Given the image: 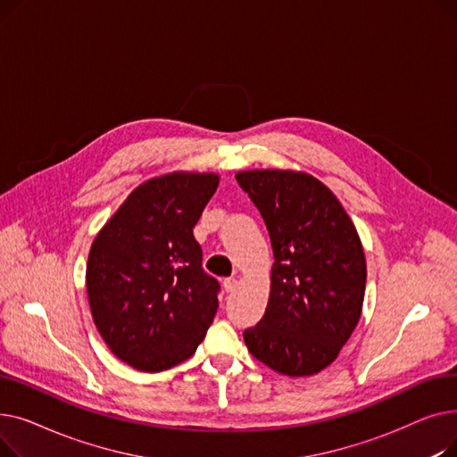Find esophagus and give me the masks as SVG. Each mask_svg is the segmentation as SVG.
<instances>
[{
    "instance_id": "1",
    "label": "esophagus",
    "mask_w": 457,
    "mask_h": 457,
    "mask_svg": "<svg viewBox=\"0 0 457 457\" xmlns=\"http://www.w3.org/2000/svg\"><path fill=\"white\" fill-rule=\"evenodd\" d=\"M237 285H238V281H237L235 278H226V279H224V289H226V293H233V291L237 289Z\"/></svg>"
}]
</instances>
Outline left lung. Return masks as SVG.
<instances>
[{"label": "left lung", "mask_w": 457, "mask_h": 457, "mask_svg": "<svg viewBox=\"0 0 457 457\" xmlns=\"http://www.w3.org/2000/svg\"><path fill=\"white\" fill-rule=\"evenodd\" d=\"M267 224L274 250L267 311L245 331L272 370L313 376L329 367L361 319L367 261L337 196L315 176L281 168L235 174Z\"/></svg>", "instance_id": "8db88e82"}]
</instances>
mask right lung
Wrapping results in <instances>:
<instances>
[{
	"label": "right lung",
	"mask_w": 457,
	"mask_h": 457,
	"mask_svg": "<svg viewBox=\"0 0 457 457\" xmlns=\"http://www.w3.org/2000/svg\"><path fill=\"white\" fill-rule=\"evenodd\" d=\"M220 176L174 170L140 183L92 241L87 295L109 350L142 372L196 352L219 307L192 233Z\"/></svg>",
	"instance_id": "obj_1"
}]
</instances>
